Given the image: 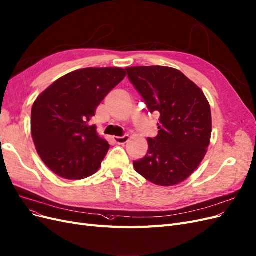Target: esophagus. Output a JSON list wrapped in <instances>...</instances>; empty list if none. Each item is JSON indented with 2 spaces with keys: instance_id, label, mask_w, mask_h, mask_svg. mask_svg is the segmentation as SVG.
Returning a JSON list of instances; mask_svg holds the SVG:
<instances>
[{
  "instance_id": "34e87169",
  "label": "esophagus",
  "mask_w": 256,
  "mask_h": 256,
  "mask_svg": "<svg viewBox=\"0 0 256 256\" xmlns=\"http://www.w3.org/2000/svg\"><path fill=\"white\" fill-rule=\"evenodd\" d=\"M129 140V136H113V140L116 142V144L122 145L128 142Z\"/></svg>"
}]
</instances>
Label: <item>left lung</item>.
Masks as SVG:
<instances>
[{"label":"left lung","instance_id":"1","mask_svg":"<svg viewBox=\"0 0 256 256\" xmlns=\"http://www.w3.org/2000/svg\"><path fill=\"white\" fill-rule=\"evenodd\" d=\"M128 78L150 113H160L158 134L148 138L146 156L134 166L156 185L188 179L206 154L212 134L210 104L195 84L172 68H126Z\"/></svg>","mask_w":256,"mask_h":256}]
</instances>
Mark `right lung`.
Wrapping results in <instances>:
<instances>
[{
    "instance_id": "right-lung-1",
    "label": "right lung",
    "mask_w": 256,
    "mask_h": 256,
    "mask_svg": "<svg viewBox=\"0 0 256 256\" xmlns=\"http://www.w3.org/2000/svg\"><path fill=\"white\" fill-rule=\"evenodd\" d=\"M120 68H86L59 78L32 109L37 152L59 177L82 180L100 170L110 145L89 122L96 108L125 78Z\"/></svg>"
}]
</instances>
